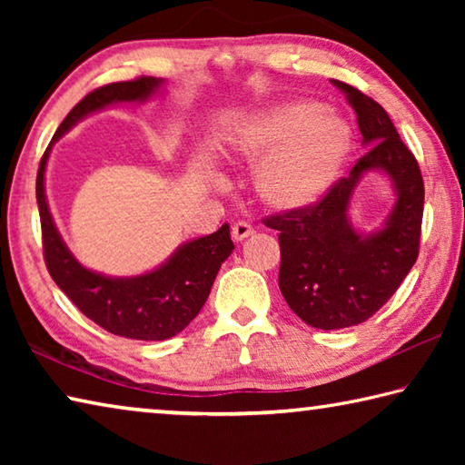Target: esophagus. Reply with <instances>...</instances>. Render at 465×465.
I'll return each mask as SVG.
<instances>
[{
    "label": "esophagus",
    "mask_w": 465,
    "mask_h": 465,
    "mask_svg": "<svg viewBox=\"0 0 465 465\" xmlns=\"http://www.w3.org/2000/svg\"><path fill=\"white\" fill-rule=\"evenodd\" d=\"M252 233H254V227H252L250 223L240 222V223H235V225L232 227V238H233L235 242L246 240V238H250Z\"/></svg>",
    "instance_id": "1"
}]
</instances>
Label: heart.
I'll return each instance as SVG.
<instances>
[{"instance_id":"1","label":"heart","mask_w":465,"mask_h":465,"mask_svg":"<svg viewBox=\"0 0 465 465\" xmlns=\"http://www.w3.org/2000/svg\"><path fill=\"white\" fill-rule=\"evenodd\" d=\"M227 149L258 166L254 193L264 209L302 213L332 193L355 149V131L320 100L293 98L240 119Z\"/></svg>"}]
</instances>
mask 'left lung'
I'll use <instances>...</instances> for the list:
<instances>
[{
	"mask_svg": "<svg viewBox=\"0 0 465 465\" xmlns=\"http://www.w3.org/2000/svg\"><path fill=\"white\" fill-rule=\"evenodd\" d=\"M334 85L355 108L369 152L316 207L266 222L279 232L281 293L305 324L320 330L357 326L396 293L419 256L424 207L419 163L390 114L352 85ZM371 171L389 178L394 204L375 231H359L350 204Z\"/></svg>",
	"mask_w": 465,
	"mask_h": 465,
	"instance_id": "obj_1",
	"label": "left lung"
}]
</instances>
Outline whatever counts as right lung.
<instances>
[{
	"mask_svg": "<svg viewBox=\"0 0 465 465\" xmlns=\"http://www.w3.org/2000/svg\"><path fill=\"white\" fill-rule=\"evenodd\" d=\"M163 85V77H139L90 92L59 124L36 174L45 262L53 281L84 316L108 332L133 341H166L183 332L196 318L207 302L219 269L233 250L230 225L223 223L215 233L180 243L152 271L135 277H110L84 266L63 242L46 201L45 172L53 145L77 123L119 104H143L162 94Z\"/></svg>",
	"mask_w": 465,
	"mask_h": 465,
	"instance_id": "obj_1",
	"label": "right lung"
}]
</instances>
